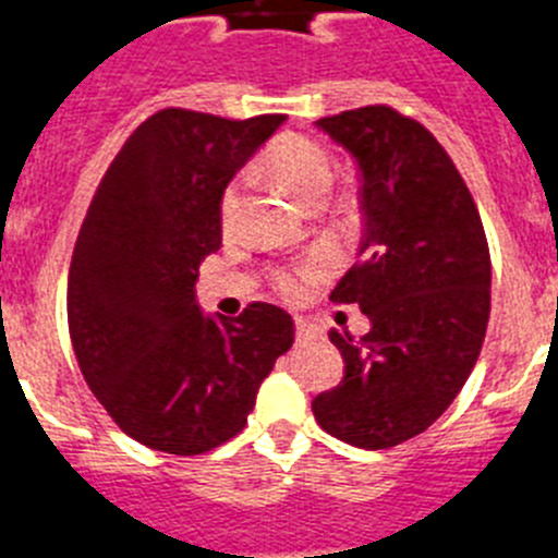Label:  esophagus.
I'll return each instance as SVG.
<instances>
[{"label": "esophagus", "instance_id": "1", "mask_svg": "<svg viewBox=\"0 0 558 558\" xmlns=\"http://www.w3.org/2000/svg\"><path fill=\"white\" fill-rule=\"evenodd\" d=\"M295 338H299V340H313L315 338V329L310 327L307 322H302V318H299V322H295Z\"/></svg>", "mask_w": 558, "mask_h": 558}]
</instances>
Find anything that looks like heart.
Returning <instances> with one entry per match:
<instances>
[{
  "instance_id": "1",
  "label": "heart",
  "mask_w": 558,
  "mask_h": 558,
  "mask_svg": "<svg viewBox=\"0 0 558 558\" xmlns=\"http://www.w3.org/2000/svg\"><path fill=\"white\" fill-rule=\"evenodd\" d=\"M265 167L295 201L307 209L324 204L335 184V161L327 153V147L318 145L307 136H282L268 150ZM243 204V181H231L220 198V223L223 229H231L240 215ZM318 265H304L295 270H274V284L279 293L299 295L310 279L318 276Z\"/></svg>"
}]
</instances>
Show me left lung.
Here are the masks:
<instances>
[{
	"instance_id": "left-lung-1",
	"label": "left lung",
	"mask_w": 558,
	"mask_h": 558,
	"mask_svg": "<svg viewBox=\"0 0 558 558\" xmlns=\"http://www.w3.org/2000/svg\"><path fill=\"white\" fill-rule=\"evenodd\" d=\"M315 125L360 170L363 240L332 302L357 304L372 329H332L347 372L313 399L329 436L388 450L425 433L463 388L492 307V259L481 215L447 150L391 106L324 117Z\"/></svg>"
}]
</instances>
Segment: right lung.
I'll use <instances>...</instances> for the list:
<instances>
[{
  "label": "right lung",
  "instance_id": "obj_1",
  "mask_svg": "<svg viewBox=\"0 0 558 558\" xmlns=\"http://www.w3.org/2000/svg\"><path fill=\"white\" fill-rule=\"evenodd\" d=\"M282 122L165 108L128 136L88 204L69 265V335L108 416L150 450L201 456L234 438L293 347L282 307L209 318L195 302L198 265L223 240L226 184Z\"/></svg>",
  "mask_w": 558,
  "mask_h": 558
}]
</instances>
